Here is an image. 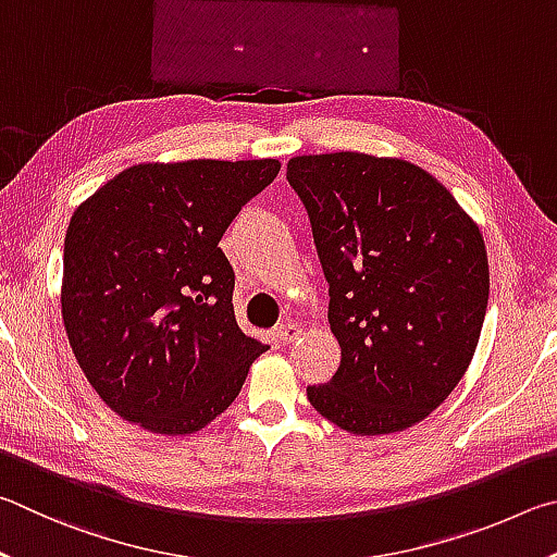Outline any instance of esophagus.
I'll return each instance as SVG.
<instances>
[{
	"label": "esophagus",
	"instance_id": "34e87169",
	"mask_svg": "<svg viewBox=\"0 0 557 557\" xmlns=\"http://www.w3.org/2000/svg\"><path fill=\"white\" fill-rule=\"evenodd\" d=\"M300 335H304V327H300L298 323H281L276 327V337L281 345H290L294 339H298Z\"/></svg>",
	"mask_w": 557,
	"mask_h": 557
}]
</instances>
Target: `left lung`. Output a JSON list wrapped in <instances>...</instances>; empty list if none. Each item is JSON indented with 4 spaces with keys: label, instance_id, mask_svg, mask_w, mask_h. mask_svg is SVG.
Segmentation results:
<instances>
[{
    "label": "left lung",
    "instance_id": "8db88e82",
    "mask_svg": "<svg viewBox=\"0 0 557 557\" xmlns=\"http://www.w3.org/2000/svg\"><path fill=\"white\" fill-rule=\"evenodd\" d=\"M286 178L313 224L343 352L308 401L355 435L421 423L480 343L490 300L480 227L443 183L401 159L296 156Z\"/></svg>",
    "mask_w": 557,
    "mask_h": 557
}]
</instances>
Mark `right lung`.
Here are the masks:
<instances>
[{
	"label": "right lung",
	"mask_w": 557,
	"mask_h": 557,
	"mask_svg": "<svg viewBox=\"0 0 557 557\" xmlns=\"http://www.w3.org/2000/svg\"><path fill=\"white\" fill-rule=\"evenodd\" d=\"M278 171L276 159L139 163L73 212L65 333L124 421L161 435L200 431L269 349L234 320V271L218 244Z\"/></svg>",
	"instance_id": "right-lung-1"
}]
</instances>
